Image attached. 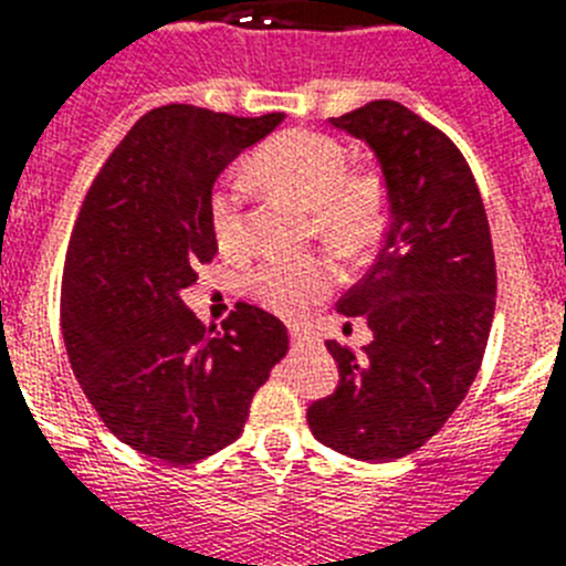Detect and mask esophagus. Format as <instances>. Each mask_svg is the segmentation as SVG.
<instances>
[{
	"mask_svg": "<svg viewBox=\"0 0 566 566\" xmlns=\"http://www.w3.org/2000/svg\"><path fill=\"white\" fill-rule=\"evenodd\" d=\"M314 343H317V339L308 337L303 328H292V345H297V348H300V345H314Z\"/></svg>",
	"mask_w": 566,
	"mask_h": 566,
	"instance_id": "34e87169",
	"label": "esophagus"
}]
</instances>
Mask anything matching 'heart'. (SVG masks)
<instances>
[{
	"label": "heart",
	"mask_w": 566,
	"mask_h": 566,
	"mask_svg": "<svg viewBox=\"0 0 566 566\" xmlns=\"http://www.w3.org/2000/svg\"><path fill=\"white\" fill-rule=\"evenodd\" d=\"M252 178L289 192L312 209L323 238L343 249H363L382 234L388 192L379 175L348 172L343 144L319 133H283L254 155ZM249 184L232 178L212 195L209 223L218 247L238 254L249 247ZM337 272L323 258H269L247 274L249 297L280 317H297L334 289Z\"/></svg>",
	"instance_id": "obj_1"
}]
</instances>
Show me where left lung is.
Listing matches in <instances>:
<instances>
[{"instance_id":"left-lung-1","label":"left lung","mask_w":566,"mask_h":566,"mask_svg":"<svg viewBox=\"0 0 566 566\" xmlns=\"http://www.w3.org/2000/svg\"><path fill=\"white\" fill-rule=\"evenodd\" d=\"M377 155L388 232L374 266L337 308L374 339L354 357L328 339L339 385L308 408L332 451L391 462L422 448L473 385L496 308V258L473 172L457 144L399 102L332 118Z\"/></svg>"}]
</instances>
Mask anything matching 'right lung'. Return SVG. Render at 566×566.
<instances>
[{
    "label": "right lung",
    "mask_w": 566,
    "mask_h": 566,
    "mask_svg": "<svg viewBox=\"0 0 566 566\" xmlns=\"http://www.w3.org/2000/svg\"><path fill=\"white\" fill-rule=\"evenodd\" d=\"M280 122L167 104L133 124L84 195L64 258V345L90 405L138 453L189 464L232 444L286 357L274 314L238 303L214 332L181 300L218 252V175Z\"/></svg>",
    "instance_id": "1"
}]
</instances>
